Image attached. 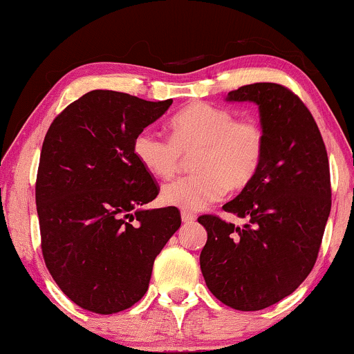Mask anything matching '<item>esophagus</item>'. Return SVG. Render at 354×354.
Here are the masks:
<instances>
[{"label":"esophagus","mask_w":354,"mask_h":354,"mask_svg":"<svg viewBox=\"0 0 354 354\" xmlns=\"http://www.w3.org/2000/svg\"><path fill=\"white\" fill-rule=\"evenodd\" d=\"M181 219L183 223H194L196 221V216L193 213H189V211H181Z\"/></svg>","instance_id":"34e87169"}]
</instances>
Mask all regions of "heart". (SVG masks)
Returning a JSON list of instances; mask_svg holds the SVG:
<instances>
[{"instance_id":"heart-1","label":"heart","mask_w":354,"mask_h":354,"mask_svg":"<svg viewBox=\"0 0 354 354\" xmlns=\"http://www.w3.org/2000/svg\"><path fill=\"white\" fill-rule=\"evenodd\" d=\"M171 138L143 129L133 141V154L149 174L169 180L180 171L183 156L194 169L166 185L161 200L181 209H201L226 189L239 193L258 176L265 161L266 131L253 118L231 109L193 103L169 121Z\"/></svg>"}]
</instances>
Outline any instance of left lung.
I'll list each match as a JSON object with an SVG mask.
<instances>
[{
  "instance_id": "1",
  "label": "left lung",
  "mask_w": 354,
  "mask_h": 354,
  "mask_svg": "<svg viewBox=\"0 0 354 354\" xmlns=\"http://www.w3.org/2000/svg\"><path fill=\"white\" fill-rule=\"evenodd\" d=\"M226 100L258 104L266 153L254 181L223 206L245 226L198 218L208 231L200 265L223 304L258 311L293 293L315 266L331 211L330 163L315 118L291 89L254 83Z\"/></svg>"
}]
</instances>
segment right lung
I'll return each mask as SVG.
<instances>
[{
    "label": "right lung",
    "instance_id": "right-lung-1",
    "mask_svg": "<svg viewBox=\"0 0 354 354\" xmlns=\"http://www.w3.org/2000/svg\"><path fill=\"white\" fill-rule=\"evenodd\" d=\"M171 103L95 89L44 136L35 191L43 258L83 310L113 315L140 301L154 258L181 226L176 206L140 209L160 186L133 154L135 136Z\"/></svg>",
    "mask_w": 354,
    "mask_h": 354
}]
</instances>
